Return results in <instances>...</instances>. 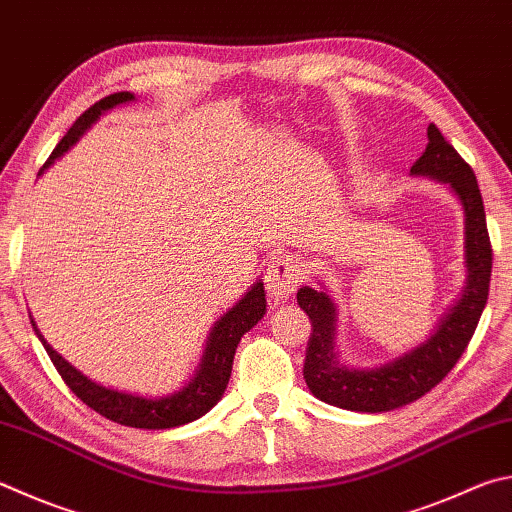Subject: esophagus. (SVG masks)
<instances>
[{
    "instance_id": "1",
    "label": "esophagus",
    "mask_w": 512,
    "mask_h": 512,
    "mask_svg": "<svg viewBox=\"0 0 512 512\" xmlns=\"http://www.w3.org/2000/svg\"><path fill=\"white\" fill-rule=\"evenodd\" d=\"M304 280L302 262L295 257H282L266 268V288L273 302H282L297 291Z\"/></svg>"
}]
</instances>
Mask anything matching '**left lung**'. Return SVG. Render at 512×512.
Returning <instances> with one entry per match:
<instances>
[{
	"mask_svg": "<svg viewBox=\"0 0 512 512\" xmlns=\"http://www.w3.org/2000/svg\"><path fill=\"white\" fill-rule=\"evenodd\" d=\"M410 174L448 185L459 199L466 217V286L421 345L376 367H353L340 360L336 302L331 300L327 288L315 291L311 286H302L297 291V304L309 315L313 327L304 360L306 387L315 398L342 410L380 414L418 401L457 365L486 309L492 248L475 172L445 141L439 127L430 125L425 152L412 165Z\"/></svg>",
	"mask_w": 512,
	"mask_h": 512,
	"instance_id": "1",
	"label": "left lung"
}]
</instances>
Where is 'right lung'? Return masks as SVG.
Returning a JSON list of instances; mask_svg holds the SVG:
<instances>
[{"mask_svg":"<svg viewBox=\"0 0 512 512\" xmlns=\"http://www.w3.org/2000/svg\"><path fill=\"white\" fill-rule=\"evenodd\" d=\"M136 96L129 94V91H118V94H111L107 98L98 100L94 107H89L85 114H82L76 123L71 125L67 136L62 138L55 147L49 161L44 163L40 174L60 159V156L67 154L73 145H76L82 136H85L91 125H96L100 116H105L107 111L116 109L120 105H127V102H134ZM266 315V293H264V282L257 280L248 291L241 295V300L235 302L232 309H228L221 318L215 322V327L210 329L206 349H203V356L197 371H194L192 378L185 383L181 389H176L172 394L165 396H141L132 392H123V389L105 387L91 380L89 376L82 374L80 369L71 365L69 360H64L58 351H55L46 338L37 329L35 320L31 318V324L35 329V336L40 338L46 353H49L51 362L55 369L60 371L64 383L76 394L82 403L89 405L91 410H96L109 421L127 425V427H141V430H170V427H179L185 423H192L208 414L212 407H215L221 396H224L230 371H232V358H235V351L239 340L244 338L255 324Z\"/></svg>","mask_w":512,"mask_h":512,"instance_id":"add662e5","label":"right lung"}]
</instances>
